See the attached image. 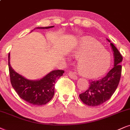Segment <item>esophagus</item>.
Masks as SVG:
<instances>
[{
	"instance_id": "esophagus-1",
	"label": "esophagus",
	"mask_w": 130,
	"mask_h": 130,
	"mask_svg": "<svg viewBox=\"0 0 130 130\" xmlns=\"http://www.w3.org/2000/svg\"><path fill=\"white\" fill-rule=\"evenodd\" d=\"M68 75L69 76V77L70 78H72V79H77V76H76V75H75V73L74 72H72V71L69 72Z\"/></svg>"
}]
</instances>
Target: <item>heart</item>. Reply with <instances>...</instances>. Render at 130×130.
<instances>
[{"label": "heart", "mask_w": 130, "mask_h": 130, "mask_svg": "<svg viewBox=\"0 0 130 130\" xmlns=\"http://www.w3.org/2000/svg\"><path fill=\"white\" fill-rule=\"evenodd\" d=\"M77 59L76 66L83 76L96 78L101 76L109 68L110 54L100 43L90 37H83L78 41L70 53Z\"/></svg>", "instance_id": "obj_1"}]
</instances>
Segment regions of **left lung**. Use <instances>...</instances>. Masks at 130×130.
I'll return each instance as SVG.
<instances>
[{
    "mask_svg": "<svg viewBox=\"0 0 130 130\" xmlns=\"http://www.w3.org/2000/svg\"><path fill=\"white\" fill-rule=\"evenodd\" d=\"M107 40L110 43L113 52L114 67L102 79L90 82L87 90L79 95L83 103L89 106H98L108 100L116 90L121 79L122 66L120 63L123 58L114 44Z\"/></svg>",
    "mask_w": 130,
    "mask_h": 130,
    "instance_id": "8db88e82",
    "label": "left lung"
}]
</instances>
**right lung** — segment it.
Listing matches in <instances>:
<instances>
[{"label": "right lung", "instance_id": "add662e5", "mask_svg": "<svg viewBox=\"0 0 130 130\" xmlns=\"http://www.w3.org/2000/svg\"><path fill=\"white\" fill-rule=\"evenodd\" d=\"M53 27L54 26L37 27L36 29H49ZM8 67L11 85L18 95L25 101L36 105H44L52 99L54 95L55 83L64 72L62 70H52L40 79H28L11 68L10 54L8 55Z\"/></svg>", "mask_w": 130, "mask_h": 130}]
</instances>
